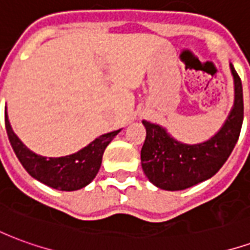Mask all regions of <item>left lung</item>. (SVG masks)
<instances>
[{"label": "left lung", "instance_id": "1", "mask_svg": "<svg viewBox=\"0 0 250 250\" xmlns=\"http://www.w3.org/2000/svg\"><path fill=\"white\" fill-rule=\"evenodd\" d=\"M234 80V104L217 134L208 141L186 145L162 125L143 120L146 141L141 151L142 168L152 185L162 190H185L211 178L236 146L244 120L241 79L230 64Z\"/></svg>", "mask_w": 250, "mask_h": 250}]
</instances>
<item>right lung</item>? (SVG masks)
<instances>
[{
  "mask_svg": "<svg viewBox=\"0 0 250 250\" xmlns=\"http://www.w3.org/2000/svg\"><path fill=\"white\" fill-rule=\"evenodd\" d=\"M5 127L13 151L30 177L49 188L62 191L80 190L92 182L102 166V158L105 147L120 132V130H116L103 134L91 142L88 146L71 155L46 158L29 150L20 141L9 123L6 111Z\"/></svg>",
  "mask_w": 250,
  "mask_h": 250,
  "instance_id": "add662e5",
  "label": "right lung"
}]
</instances>
